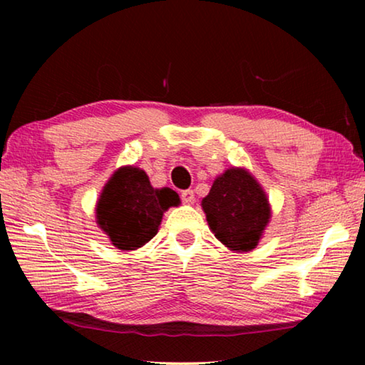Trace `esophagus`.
<instances>
[{
    "label": "esophagus",
    "instance_id": "obj_1",
    "mask_svg": "<svg viewBox=\"0 0 365 365\" xmlns=\"http://www.w3.org/2000/svg\"><path fill=\"white\" fill-rule=\"evenodd\" d=\"M182 201L185 205H193L195 202V191L193 190H185L182 191Z\"/></svg>",
    "mask_w": 365,
    "mask_h": 365
}]
</instances>
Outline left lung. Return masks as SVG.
I'll list each match as a JSON object with an SVG mask.
<instances>
[{
  "label": "left lung",
  "mask_w": 365,
  "mask_h": 365,
  "mask_svg": "<svg viewBox=\"0 0 365 365\" xmlns=\"http://www.w3.org/2000/svg\"><path fill=\"white\" fill-rule=\"evenodd\" d=\"M201 206L215 238L237 252L256 248L272 215L265 191L242 168L227 169L215 178Z\"/></svg>",
  "instance_id": "obj_1"
}]
</instances>
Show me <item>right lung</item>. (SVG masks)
I'll list each match as a JSON object with an SVG mask.
<instances>
[{"mask_svg":"<svg viewBox=\"0 0 365 365\" xmlns=\"http://www.w3.org/2000/svg\"><path fill=\"white\" fill-rule=\"evenodd\" d=\"M180 205L170 188H153L146 172L133 165L117 169L96 202V224L117 250L133 251L158 233L164 212Z\"/></svg>","mask_w":365,"mask_h":365,"instance_id":"obj_1","label":"right lung"}]
</instances>
